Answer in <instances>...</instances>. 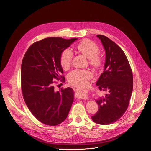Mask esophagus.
Listing matches in <instances>:
<instances>
[{
  "label": "esophagus",
  "mask_w": 151,
  "mask_h": 151,
  "mask_svg": "<svg viewBox=\"0 0 151 151\" xmlns=\"http://www.w3.org/2000/svg\"><path fill=\"white\" fill-rule=\"evenodd\" d=\"M76 97L80 99H85L87 98V92L85 90H79L76 91Z\"/></svg>",
  "instance_id": "1"
}]
</instances>
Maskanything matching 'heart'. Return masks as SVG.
Segmentation results:
<instances>
[{"instance_id":"obj_1","label":"heart","mask_w":151,"mask_h":151,"mask_svg":"<svg viewBox=\"0 0 151 151\" xmlns=\"http://www.w3.org/2000/svg\"><path fill=\"white\" fill-rule=\"evenodd\" d=\"M77 50L88 58L89 63L95 68H99L103 63L102 58L98 54L99 48L98 46L89 40H84L76 46ZM73 58V53L70 49L64 50L60 57V64L63 69L67 70L70 68ZM93 76L89 70L75 69L71 72L68 76L70 84L83 87L86 86L90 78Z\"/></svg>"}]
</instances>
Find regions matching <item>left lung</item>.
I'll return each instance as SVG.
<instances>
[{
    "mask_svg": "<svg viewBox=\"0 0 151 151\" xmlns=\"http://www.w3.org/2000/svg\"><path fill=\"white\" fill-rule=\"evenodd\" d=\"M105 50L104 72L96 85L108 93L96 100L99 109L91 119L99 125H109L118 120L126 111L133 88L131 66L122 49L111 40L98 35Z\"/></svg>",
    "mask_w": 151,
    "mask_h": 151,
    "instance_id": "obj_1",
    "label": "left lung"
}]
</instances>
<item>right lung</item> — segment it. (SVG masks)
<instances>
[{"instance_id":"right-lung-1","label":"right lung","mask_w":151,"mask_h":151,"mask_svg":"<svg viewBox=\"0 0 151 151\" xmlns=\"http://www.w3.org/2000/svg\"><path fill=\"white\" fill-rule=\"evenodd\" d=\"M78 38L48 37L33 43L21 66L24 101L34 117L45 125L55 126L67 118L74 99L70 87L55 91L54 79H65L60 64L62 52Z\"/></svg>"}]
</instances>
